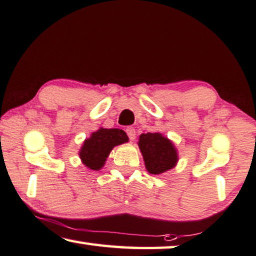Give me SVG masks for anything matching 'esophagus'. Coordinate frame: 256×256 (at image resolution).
<instances>
[{"label": "esophagus", "mask_w": 256, "mask_h": 256, "mask_svg": "<svg viewBox=\"0 0 256 256\" xmlns=\"http://www.w3.org/2000/svg\"><path fill=\"white\" fill-rule=\"evenodd\" d=\"M126 132H127V135L130 140H134L136 138V130L132 127H128L126 129Z\"/></svg>", "instance_id": "1"}]
</instances>
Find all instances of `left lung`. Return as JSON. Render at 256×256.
I'll return each mask as SVG.
<instances>
[{
	"mask_svg": "<svg viewBox=\"0 0 256 256\" xmlns=\"http://www.w3.org/2000/svg\"><path fill=\"white\" fill-rule=\"evenodd\" d=\"M138 146L145 166L150 174H162L178 163V152L173 142L160 132H147L140 136Z\"/></svg>",
	"mask_w": 256,
	"mask_h": 256,
	"instance_id": "obj_1",
	"label": "left lung"
}]
</instances>
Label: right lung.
Listing matches in <instances>:
<instances>
[{
  "label": "right lung",
  "instance_id": "right-lung-1",
  "mask_svg": "<svg viewBox=\"0 0 256 256\" xmlns=\"http://www.w3.org/2000/svg\"><path fill=\"white\" fill-rule=\"evenodd\" d=\"M127 142V134L121 129L100 128L84 140L80 150V158L85 166L98 171L103 168L112 148Z\"/></svg>",
  "mask_w": 256,
  "mask_h": 256
}]
</instances>
